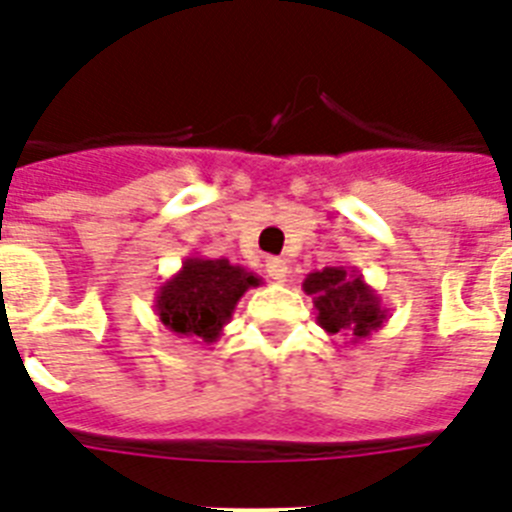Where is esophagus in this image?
<instances>
[{
  "label": "esophagus",
  "mask_w": 512,
  "mask_h": 512,
  "mask_svg": "<svg viewBox=\"0 0 512 512\" xmlns=\"http://www.w3.org/2000/svg\"><path fill=\"white\" fill-rule=\"evenodd\" d=\"M265 268H268V276L273 278V281H286V276H289V265H286V260H281V257H270L268 263H265Z\"/></svg>",
  "instance_id": "obj_1"
}]
</instances>
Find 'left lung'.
Here are the masks:
<instances>
[{"label":"left lung","instance_id":"1","mask_svg":"<svg viewBox=\"0 0 512 512\" xmlns=\"http://www.w3.org/2000/svg\"><path fill=\"white\" fill-rule=\"evenodd\" d=\"M304 294L312 296L317 322L330 336H354L351 343L367 341L388 320V307H382L377 294L356 268L328 265L312 270L302 283Z\"/></svg>","mask_w":512,"mask_h":512}]
</instances>
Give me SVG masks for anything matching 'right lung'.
<instances>
[{
  "label": "right lung",
  "instance_id": "right-lung-1",
  "mask_svg": "<svg viewBox=\"0 0 512 512\" xmlns=\"http://www.w3.org/2000/svg\"><path fill=\"white\" fill-rule=\"evenodd\" d=\"M260 283L263 278L223 257L190 255L158 286L153 307L171 336L213 343L223 336V325L231 320L239 299Z\"/></svg>",
  "mask_w": 512,
  "mask_h": 512
}]
</instances>
